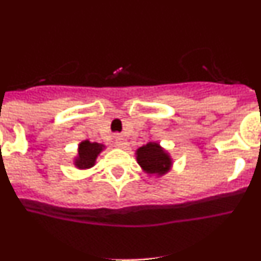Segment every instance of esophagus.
Masks as SVG:
<instances>
[{
	"instance_id": "1",
	"label": "esophagus",
	"mask_w": 261,
	"mask_h": 261,
	"mask_svg": "<svg viewBox=\"0 0 261 261\" xmlns=\"http://www.w3.org/2000/svg\"><path fill=\"white\" fill-rule=\"evenodd\" d=\"M115 142H116V145L119 147H125L126 146L125 140H124V138L121 137V136H117V137L115 138Z\"/></svg>"
}]
</instances>
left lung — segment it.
<instances>
[{
    "mask_svg": "<svg viewBox=\"0 0 261 261\" xmlns=\"http://www.w3.org/2000/svg\"><path fill=\"white\" fill-rule=\"evenodd\" d=\"M138 165L149 174L162 175L168 171L171 159L155 142H149L137 150Z\"/></svg>",
    "mask_w": 261,
    "mask_h": 261,
    "instance_id": "1",
    "label": "left lung"
}]
</instances>
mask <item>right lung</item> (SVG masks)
Instances as JSON below:
<instances>
[{
  "label": "right lung",
  "mask_w": 261,
  "mask_h": 261,
  "mask_svg": "<svg viewBox=\"0 0 261 261\" xmlns=\"http://www.w3.org/2000/svg\"><path fill=\"white\" fill-rule=\"evenodd\" d=\"M103 150V145L96 142L84 141L80 144L78 150V158L75 161V166L78 168H89L93 167L98 154Z\"/></svg>",
  "instance_id": "obj_1"
}]
</instances>
